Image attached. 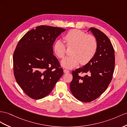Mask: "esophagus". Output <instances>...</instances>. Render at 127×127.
<instances>
[{
	"label": "esophagus",
	"mask_w": 127,
	"mask_h": 127,
	"mask_svg": "<svg viewBox=\"0 0 127 127\" xmlns=\"http://www.w3.org/2000/svg\"><path fill=\"white\" fill-rule=\"evenodd\" d=\"M70 71L68 70L67 69H64V73H69Z\"/></svg>",
	"instance_id": "1"
}]
</instances>
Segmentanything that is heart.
I'll return each instance as SVG.
<instances>
[{
    "label": "heart",
    "instance_id": "heart-1",
    "mask_svg": "<svg viewBox=\"0 0 127 127\" xmlns=\"http://www.w3.org/2000/svg\"><path fill=\"white\" fill-rule=\"evenodd\" d=\"M64 38L67 47L73 46L71 55L65 58L61 62V65L67 69H72L80 63L85 65L88 63L95 56L97 49L95 37L92 35H86L85 32L78 30H72L68 32ZM53 50L60 58L64 57L66 46L62 41L54 42Z\"/></svg>",
    "mask_w": 127,
    "mask_h": 127
}]
</instances>
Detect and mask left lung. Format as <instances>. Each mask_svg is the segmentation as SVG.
Masks as SVG:
<instances>
[{
	"label": "left lung",
	"instance_id": "left-lung-1",
	"mask_svg": "<svg viewBox=\"0 0 127 127\" xmlns=\"http://www.w3.org/2000/svg\"><path fill=\"white\" fill-rule=\"evenodd\" d=\"M97 42L96 53L84 66L72 71L71 93L77 99L89 102L105 91L111 82L115 67L114 50L109 39L101 31L90 28ZM86 74L84 76L81 74Z\"/></svg>",
	"mask_w": 127,
	"mask_h": 127
}]
</instances>
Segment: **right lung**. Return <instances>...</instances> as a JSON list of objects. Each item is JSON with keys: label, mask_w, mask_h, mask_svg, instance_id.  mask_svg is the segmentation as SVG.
Here are the masks:
<instances>
[{"label": "right lung", "mask_w": 127, "mask_h": 127, "mask_svg": "<svg viewBox=\"0 0 127 127\" xmlns=\"http://www.w3.org/2000/svg\"><path fill=\"white\" fill-rule=\"evenodd\" d=\"M65 29L42 25L28 32L13 54L14 74L24 92L34 99L48 95L63 70L53 55L56 38Z\"/></svg>", "instance_id": "obj_1"}]
</instances>
